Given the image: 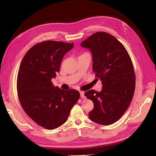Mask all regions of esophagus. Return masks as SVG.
Listing matches in <instances>:
<instances>
[{
  "mask_svg": "<svg viewBox=\"0 0 156 156\" xmlns=\"http://www.w3.org/2000/svg\"><path fill=\"white\" fill-rule=\"evenodd\" d=\"M80 97L82 98V99H86V97L84 95V92H80Z\"/></svg>",
  "mask_w": 156,
  "mask_h": 156,
  "instance_id": "1",
  "label": "esophagus"
}]
</instances>
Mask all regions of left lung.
Masks as SVG:
<instances>
[{
    "label": "left lung",
    "instance_id": "8db88e82",
    "mask_svg": "<svg viewBox=\"0 0 156 156\" xmlns=\"http://www.w3.org/2000/svg\"><path fill=\"white\" fill-rule=\"evenodd\" d=\"M81 46L90 50L93 71L102 84L101 92L85 93L94 105L89 118L99 125H112L123 115L133 99L135 74L132 59L124 45L104 31L95 33Z\"/></svg>",
    "mask_w": 156,
    "mask_h": 156
}]
</instances>
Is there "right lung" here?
<instances>
[{
    "label": "right lung",
    "mask_w": 156,
    "mask_h": 156,
    "mask_svg": "<svg viewBox=\"0 0 156 156\" xmlns=\"http://www.w3.org/2000/svg\"><path fill=\"white\" fill-rule=\"evenodd\" d=\"M73 46V43L44 41L29 49L20 66L17 92L21 105L33 121L47 129L66 121L80 96L76 90H64L51 81L59 71L64 54Z\"/></svg>",
    "instance_id": "add662e5"
}]
</instances>
